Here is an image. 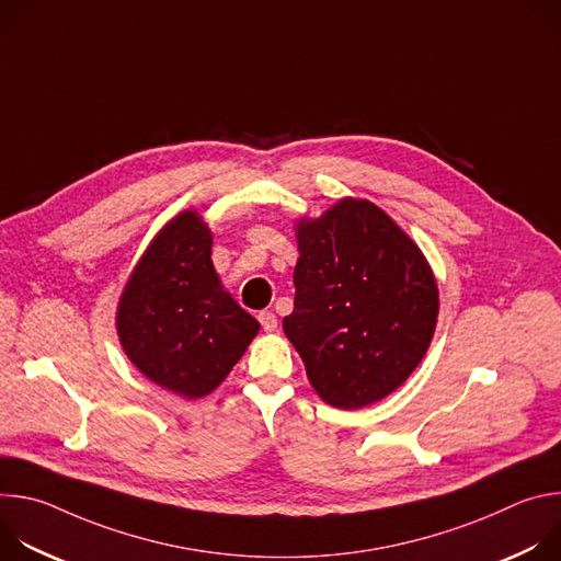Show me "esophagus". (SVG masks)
Instances as JSON below:
<instances>
[{
	"label": "esophagus",
	"instance_id": "1",
	"mask_svg": "<svg viewBox=\"0 0 561 561\" xmlns=\"http://www.w3.org/2000/svg\"><path fill=\"white\" fill-rule=\"evenodd\" d=\"M257 319H260V324H262V329H264L266 333H273V331L277 329V314H275V312L262 310V312L257 314Z\"/></svg>",
	"mask_w": 561,
	"mask_h": 561
}]
</instances>
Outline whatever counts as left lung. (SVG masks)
Wrapping results in <instances>:
<instances>
[{
	"mask_svg": "<svg viewBox=\"0 0 561 561\" xmlns=\"http://www.w3.org/2000/svg\"><path fill=\"white\" fill-rule=\"evenodd\" d=\"M297 242L286 337L327 404L351 411L379 402L407 381L433 340L439 299L428 262L366 199L301 221Z\"/></svg>",
	"mask_w": 561,
	"mask_h": 561,
	"instance_id": "8db88e82",
	"label": "left lung"
}]
</instances>
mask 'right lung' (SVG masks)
I'll use <instances>...</instances> for the list:
<instances>
[{
  "instance_id": "add662e5",
  "label": "right lung",
  "mask_w": 561,
  "mask_h": 561,
  "mask_svg": "<svg viewBox=\"0 0 561 561\" xmlns=\"http://www.w3.org/2000/svg\"><path fill=\"white\" fill-rule=\"evenodd\" d=\"M213 237L197 213L169 221L135 266L117 310L128 359L157 386L188 399L215 390L260 324L219 284Z\"/></svg>"
}]
</instances>
